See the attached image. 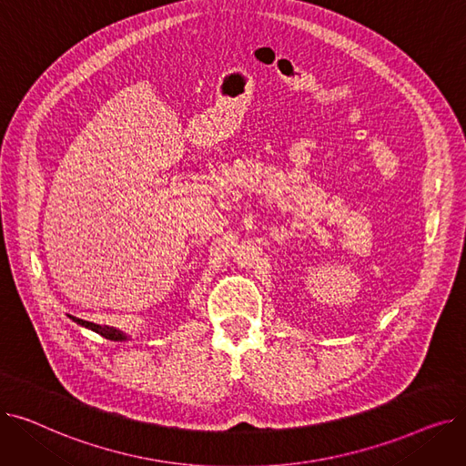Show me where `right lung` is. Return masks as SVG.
<instances>
[{
    "mask_svg": "<svg viewBox=\"0 0 466 466\" xmlns=\"http://www.w3.org/2000/svg\"><path fill=\"white\" fill-rule=\"evenodd\" d=\"M73 321L76 323H79V325H83V327H86V329H92L94 332H97V334H102L104 338H107V339H128V336L127 334H122L120 330H116V329H111V327H107V325H94V323H90V321H83V319H79V317H73V315H69Z\"/></svg>",
    "mask_w": 466,
    "mask_h": 466,
    "instance_id": "add662e5",
    "label": "right lung"
}]
</instances>
